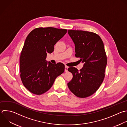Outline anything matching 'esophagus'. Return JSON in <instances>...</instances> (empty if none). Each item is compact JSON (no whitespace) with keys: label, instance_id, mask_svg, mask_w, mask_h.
<instances>
[{"label":"esophagus","instance_id":"1","mask_svg":"<svg viewBox=\"0 0 127 127\" xmlns=\"http://www.w3.org/2000/svg\"><path fill=\"white\" fill-rule=\"evenodd\" d=\"M68 66H65V68H64V71H65V72H67V69H68Z\"/></svg>","mask_w":127,"mask_h":127}]
</instances>
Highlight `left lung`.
Segmentation results:
<instances>
[{
	"label": "left lung",
	"mask_w": 127,
	"mask_h": 127,
	"mask_svg": "<svg viewBox=\"0 0 127 127\" xmlns=\"http://www.w3.org/2000/svg\"><path fill=\"white\" fill-rule=\"evenodd\" d=\"M75 45V57L83 63V67H69L73 77L67 86L77 97L85 98L94 94L105 77L107 60L103 42L96 34L81 30H68Z\"/></svg>",
	"instance_id": "left-lung-1"
}]
</instances>
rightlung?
Returning a JSON list of instances; mask_svg holds the SVG:
<instances>
[{"label":"right lung","instance_id":"1","mask_svg":"<svg viewBox=\"0 0 127 127\" xmlns=\"http://www.w3.org/2000/svg\"><path fill=\"white\" fill-rule=\"evenodd\" d=\"M66 29L38 28L27 37L20 58V77L31 93L41 95L49 90L56 78L64 71V65L53 64L46 59L54 51V45L66 33Z\"/></svg>","mask_w":127,"mask_h":127}]
</instances>
